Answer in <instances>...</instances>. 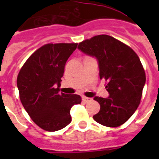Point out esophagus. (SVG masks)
Masks as SVG:
<instances>
[{
    "mask_svg": "<svg viewBox=\"0 0 159 159\" xmlns=\"http://www.w3.org/2000/svg\"><path fill=\"white\" fill-rule=\"evenodd\" d=\"M82 100L84 101L85 102H89V101H91V98H89V97H82Z\"/></svg>",
    "mask_w": 159,
    "mask_h": 159,
    "instance_id": "1",
    "label": "esophagus"
}]
</instances>
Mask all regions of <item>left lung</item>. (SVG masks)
Listing matches in <instances>:
<instances>
[{
	"instance_id": "left-lung-1",
	"label": "left lung",
	"mask_w": 159,
	"mask_h": 159,
	"mask_svg": "<svg viewBox=\"0 0 159 159\" xmlns=\"http://www.w3.org/2000/svg\"><path fill=\"white\" fill-rule=\"evenodd\" d=\"M77 48L97 58L100 78L107 82L109 97H95L101 108L93 119L107 127L123 125L138 108L145 84L139 57L129 46L106 34L82 41Z\"/></svg>"
}]
</instances>
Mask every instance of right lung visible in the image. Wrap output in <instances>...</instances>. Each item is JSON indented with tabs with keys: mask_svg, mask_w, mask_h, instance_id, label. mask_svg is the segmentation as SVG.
<instances>
[{
	"mask_svg": "<svg viewBox=\"0 0 159 159\" xmlns=\"http://www.w3.org/2000/svg\"><path fill=\"white\" fill-rule=\"evenodd\" d=\"M77 43H48L34 52L17 77L20 99L32 120L44 130H59L72 121L70 110L78 95L59 93L67 60Z\"/></svg>",
	"mask_w": 159,
	"mask_h": 159,
	"instance_id": "add662e5",
	"label": "right lung"
}]
</instances>
